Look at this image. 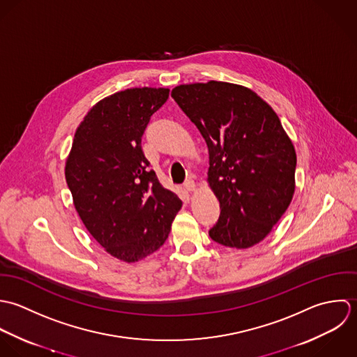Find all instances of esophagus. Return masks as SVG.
I'll return each instance as SVG.
<instances>
[{"instance_id": "obj_1", "label": "esophagus", "mask_w": 357, "mask_h": 357, "mask_svg": "<svg viewBox=\"0 0 357 357\" xmlns=\"http://www.w3.org/2000/svg\"><path fill=\"white\" fill-rule=\"evenodd\" d=\"M183 189H185L186 192H195V190H196V183H195V181H192V179L186 181L185 185H183Z\"/></svg>"}]
</instances>
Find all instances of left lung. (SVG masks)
<instances>
[{"label": "left lung", "instance_id": "left-lung-1", "mask_svg": "<svg viewBox=\"0 0 357 357\" xmlns=\"http://www.w3.org/2000/svg\"><path fill=\"white\" fill-rule=\"evenodd\" d=\"M171 96L208 146V185L220 215L210 237L230 248L262 241L295 190L296 154L275 110L247 86L208 81L178 85Z\"/></svg>", "mask_w": 357, "mask_h": 357}]
</instances>
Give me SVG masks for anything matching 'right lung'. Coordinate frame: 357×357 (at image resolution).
Here are the masks:
<instances>
[{"label": "right lung", "mask_w": 357, "mask_h": 357, "mask_svg": "<svg viewBox=\"0 0 357 357\" xmlns=\"http://www.w3.org/2000/svg\"><path fill=\"white\" fill-rule=\"evenodd\" d=\"M168 88H130L99 100L75 130L65 175L75 211L112 257L132 264L157 251L182 207L142 151Z\"/></svg>", "instance_id": "right-lung-1"}]
</instances>
